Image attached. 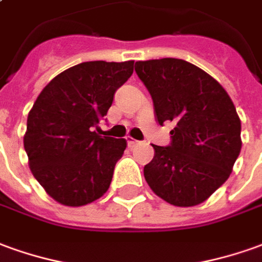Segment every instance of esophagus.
Returning a JSON list of instances; mask_svg holds the SVG:
<instances>
[{
	"instance_id": "obj_1",
	"label": "esophagus",
	"mask_w": 262,
	"mask_h": 262,
	"mask_svg": "<svg viewBox=\"0 0 262 262\" xmlns=\"http://www.w3.org/2000/svg\"><path fill=\"white\" fill-rule=\"evenodd\" d=\"M126 140H127V146H129V147H133V146H136V144L139 143V142L135 140L133 137H126Z\"/></svg>"
}]
</instances>
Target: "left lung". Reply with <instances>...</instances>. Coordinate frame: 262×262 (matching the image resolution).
<instances>
[{
    "mask_svg": "<svg viewBox=\"0 0 262 262\" xmlns=\"http://www.w3.org/2000/svg\"><path fill=\"white\" fill-rule=\"evenodd\" d=\"M137 76L151 95L157 122H173L171 143L156 146L144 179L177 207L206 201L233 171L241 150V122L233 100L213 76L176 58L139 61Z\"/></svg>",
    "mask_w": 262,
    "mask_h": 262,
    "instance_id": "left-lung-1",
    "label": "left lung"
}]
</instances>
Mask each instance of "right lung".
<instances>
[{
  "instance_id": "right-lung-1",
  "label": "right lung",
  "mask_w": 262,
  "mask_h": 262,
  "mask_svg": "<svg viewBox=\"0 0 262 262\" xmlns=\"http://www.w3.org/2000/svg\"><path fill=\"white\" fill-rule=\"evenodd\" d=\"M135 61L82 62L42 89L28 113L24 147L29 169L55 201L79 207L107 191L125 139L99 136L93 127L112 106L115 92L133 74Z\"/></svg>"
}]
</instances>
